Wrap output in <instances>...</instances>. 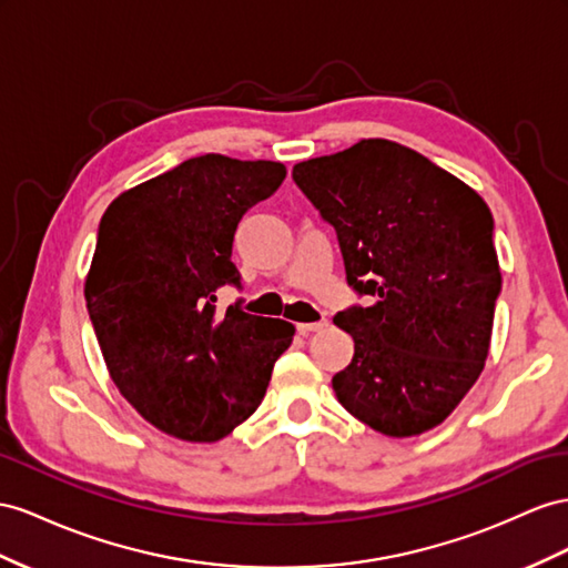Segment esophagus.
Instances as JSON below:
<instances>
[{
  "label": "esophagus",
  "mask_w": 568,
  "mask_h": 568,
  "mask_svg": "<svg viewBox=\"0 0 568 568\" xmlns=\"http://www.w3.org/2000/svg\"><path fill=\"white\" fill-rule=\"evenodd\" d=\"M326 326H328V322H326V318H322V322L297 324V331H300V336H312V333H316V331H324Z\"/></svg>",
  "instance_id": "esophagus-1"
}]
</instances>
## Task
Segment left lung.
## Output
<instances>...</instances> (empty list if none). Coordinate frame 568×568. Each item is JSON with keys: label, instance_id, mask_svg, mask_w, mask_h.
I'll return each mask as SVG.
<instances>
[{"label": "left lung", "instance_id": "8db88e82", "mask_svg": "<svg viewBox=\"0 0 568 568\" xmlns=\"http://www.w3.org/2000/svg\"><path fill=\"white\" fill-rule=\"evenodd\" d=\"M293 180L336 227L347 283L374 297L333 318L355 341L333 376L341 405L396 439L442 425L489 355L501 271L485 199L388 139L302 160Z\"/></svg>", "mask_w": 568, "mask_h": 568}]
</instances>
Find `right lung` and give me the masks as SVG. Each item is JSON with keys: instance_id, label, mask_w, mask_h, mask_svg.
Listing matches in <instances>:
<instances>
[{"instance_id": "obj_1", "label": "right lung", "mask_w": 568, "mask_h": 568, "mask_svg": "<svg viewBox=\"0 0 568 568\" xmlns=\"http://www.w3.org/2000/svg\"><path fill=\"white\" fill-rule=\"evenodd\" d=\"M273 160L189 158L114 199L98 227L83 295L110 379L132 408L174 439L211 444L264 398L295 336L283 318L235 307L237 223L285 180Z\"/></svg>"}]
</instances>
